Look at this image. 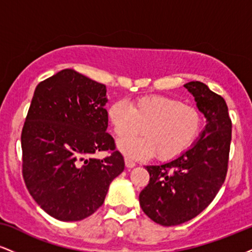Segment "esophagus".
I'll use <instances>...</instances> for the list:
<instances>
[{
	"instance_id": "obj_1",
	"label": "esophagus",
	"mask_w": 252,
	"mask_h": 252,
	"mask_svg": "<svg viewBox=\"0 0 252 252\" xmlns=\"http://www.w3.org/2000/svg\"><path fill=\"white\" fill-rule=\"evenodd\" d=\"M126 166L128 167V168H132V167H135L136 166V163L134 162V160H131V158H126Z\"/></svg>"
}]
</instances>
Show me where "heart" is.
I'll use <instances>...</instances> for the list:
<instances>
[{
  "label": "heart",
  "mask_w": 252,
  "mask_h": 252,
  "mask_svg": "<svg viewBox=\"0 0 252 252\" xmlns=\"http://www.w3.org/2000/svg\"><path fill=\"white\" fill-rule=\"evenodd\" d=\"M108 121L118 137V148L126 156L158 160L178 158L194 143L201 129V115L194 106L169 96L152 94L136 98L131 105L124 100L112 103ZM144 128V138L134 139Z\"/></svg>",
  "instance_id": "obj_1"
}]
</instances>
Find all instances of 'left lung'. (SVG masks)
I'll use <instances>...</instances> for the list:
<instances>
[{"mask_svg": "<svg viewBox=\"0 0 252 252\" xmlns=\"http://www.w3.org/2000/svg\"><path fill=\"white\" fill-rule=\"evenodd\" d=\"M205 115L201 138L175 160L146 166L149 182L140 193V205L153 221L174 226L193 219L216 198L227 174L232 122L225 99L204 83L185 84Z\"/></svg>", "mask_w": 252, "mask_h": 252, "instance_id": "1", "label": "left lung"}]
</instances>
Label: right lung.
Returning a JSON list of instances; mask_svg holds the SVG:
<instances>
[{"label":"right lung","instance_id":"add662e5","mask_svg":"<svg viewBox=\"0 0 252 252\" xmlns=\"http://www.w3.org/2000/svg\"><path fill=\"white\" fill-rule=\"evenodd\" d=\"M106 88L71 68L37 84L21 132L22 176L48 215L82 220L103 205L123 155L106 132ZM106 151L99 160L93 154Z\"/></svg>","mask_w":252,"mask_h":252}]
</instances>
